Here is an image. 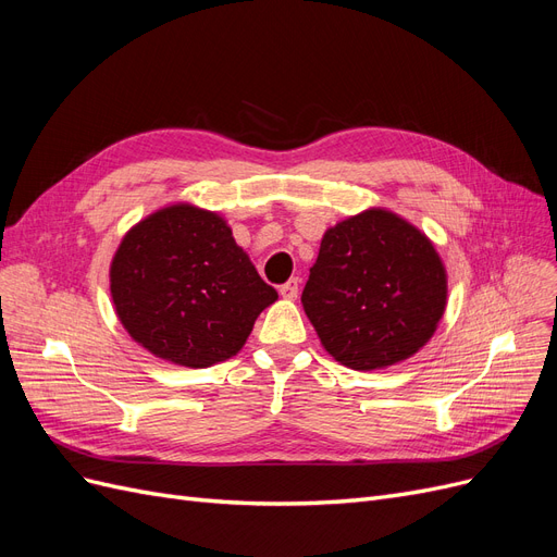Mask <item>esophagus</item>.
<instances>
[{"label": "esophagus", "mask_w": 557, "mask_h": 557, "mask_svg": "<svg viewBox=\"0 0 557 557\" xmlns=\"http://www.w3.org/2000/svg\"><path fill=\"white\" fill-rule=\"evenodd\" d=\"M278 293L283 299H295L299 295V281L297 278H290L287 283L278 285Z\"/></svg>", "instance_id": "34e87169"}]
</instances>
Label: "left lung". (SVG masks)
Listing matches in <instances>:
<instances>
[{
    "mask_svg": "<svg viewBox=\"0 0 557 557\" xmlns=\"http://www.w3.org/2000/svg\"><path fill=\"white\" fill-rule=\"evenodd\" d=\"M301 304L338 363L387 369L435 334L447 306V270L419 227L371 207L322 235Z\"/></svg>",
    "mask_w": 557,
    "mask_h": 557,
    "instance_id": "left-lung-1",
    "label": "left lung"
}]
</instances>
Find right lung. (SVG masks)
I'll return each mask as SVG.
<instances>
[{"mask_svg":"<svg viewBox=\"0 0 557 557\" xmlns=\"http://www.w3.org/2000/svg\"><path fill=\"white\" fill-rule=\"evenodd\" d=\"M110 295L133 341L188 369L235 357L278 299L227 221L188 202L161 207L128 230L110 262Z\"/></svg>","mask_w":557,"mask_h":557,"instance_id":"1","label":"right lung"}]
</instances>
